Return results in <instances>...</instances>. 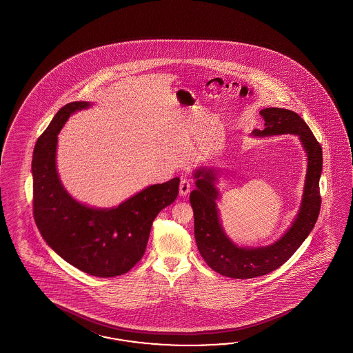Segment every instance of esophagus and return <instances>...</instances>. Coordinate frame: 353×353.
<instances>
[{"mask_svg": "<svg viewBox=\"0 0 353 353\" xmlns=\"http://www.w3.org/2000/svg\"><path fill=\"white\" fill-rule=\"evenodd\" d=\"M190 188H192V181L187 178H181L179 185L180 195H187Z\"/></svg>", "mask_w": 353, "mask_h": 353, "instance_id": "esophagus-1", "label": "esophagus"}]
</instances>
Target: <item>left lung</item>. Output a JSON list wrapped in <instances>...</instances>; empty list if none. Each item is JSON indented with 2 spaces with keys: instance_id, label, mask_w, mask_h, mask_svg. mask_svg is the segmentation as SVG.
<instances>
[{
  "instance_id": "1",
  "label": "left lung",
  "mask_w": 353,
  "mask_h": 353,
  "mask_svg": "<svg viewBox=\"0 0 353 353\" xmlns=\"http://www.w3.org/2000/svg\"><path fill=\"white\" fill-rule=\"evenodd\" d=\"M260 114L265 121L263 131L255 130V136L296 134L307 155V172L299 214L289 231L268 248H237L225 236L218 218L217 190L213 184L212 170L195 172L194 190L189 201L194 212L195 242L204 261L212 270L233 279L263 276L286 263L313 230L319 216L322 196L319 178L322 174V146L312 130L298 113L284 108H263Z\"/></svg>"
}]
</instances>
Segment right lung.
Wrapping results in <instances>:
<instances>
[{
  "instance_id": "1",
  "label": "right lung",
  "mask_w": 353,
  "mask_h": 353,
  "mask_svg": "<svg viewBox=\"0 0 353 353\" xmlns=\"http://www.w3.org/2000/svg\"><path fill=\"white\" fill-rule=\"evenodd\" d=\"M87 102L61 107L40 135L32 157V212L46 243L77 269L99 278L126 274L141 260L159 212L175 201L179 178L155 184L112 210H94L61 185L55 152L58 134L70 113Z\"/></svg>"
}]
</instances>
